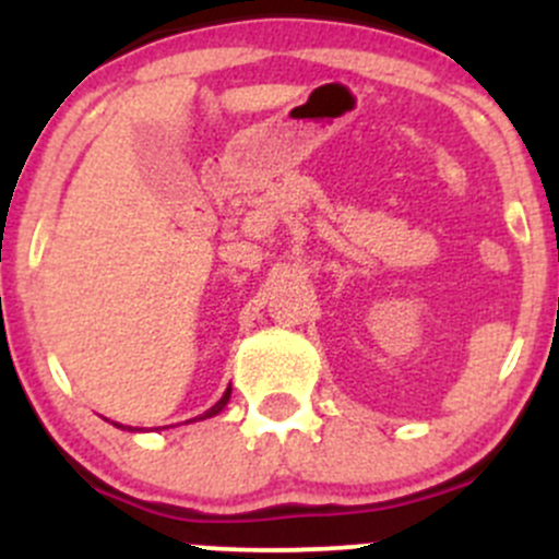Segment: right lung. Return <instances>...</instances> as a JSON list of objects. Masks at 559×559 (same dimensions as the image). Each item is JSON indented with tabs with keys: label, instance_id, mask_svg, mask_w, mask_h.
Wrapping results in <instances>:
<instances>
[{
	"label": "right lung",
	"instance_id": "1",
	"mask_svg": "<svg viewBox=\"0 0 559 559\" xmlns=\"http://www.w3.org/2000/svg\"><path fill=\"white\" fill-rule=\"evenodd\" d=\"M229 394H233V389H227V392H224V397H222V400H218V403H216V405H213V408H207V411H205V414L194 416V419H189V421H197V419H211V416H216V414H218V411H222V408H224V405H227V403H229ZM116 427H121V430H132V427H123V425H116ZM132 432H134V430H132Z\"/></svg>",
	"mask_w": 559,
	"mask_h": 559
}]
</instances>
